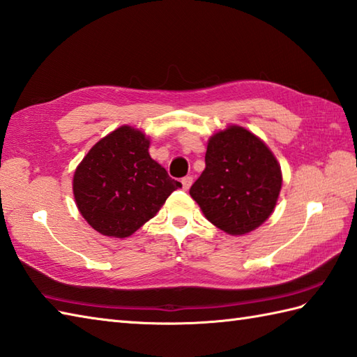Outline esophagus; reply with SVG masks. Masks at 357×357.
<instances>
[{
  "label": "esophagus",
  "instance_id": "obj_1",
  "mask_svg": "<svg viewBox=\"0 0 357 357\" xmlns=\"http://www.w3.org/2000/svg\"><path fill=\"white\" fill-rule=\"evenodd\" d=\"M181 183H183L184 190H188V188H190V185H192V183H193V178L192 176H184L183 179H181Z\"/></svg>",
  "mask_w": 357,
  "mask_h": 357
}]
</instances>
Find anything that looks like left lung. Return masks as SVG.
<instances>
[{
	"mask_svg": "<svg viewBox=\"0 0 357 357\" xmlns=\"http://www.w3.org/2000/svg\"><path fill=\"white\" fill-rule=\"evenodd\" d=\"M280 188V165L266 144L232 125L208 141L206 169L190 187V197L212 225L244 235L269 218Z\"/></svg>",
	"mask_w": 357,
	"mask_h": 357,
	"instance_id": "8db88e82",
	"label": "left lung"
}]
</instances>
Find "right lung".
<instances>
[{
  "instance_id": "add662e5",
  "label": "right lung",
  "mask_w": 357,
  "mask_h": 357,
  "mask_svg": "<svg viewBox=\"0 0 357 357\" xmlns=\"http://www.w3.org/2000/svg\"><path fill=\"white\" fill-rule=\"evenodd\" d=\"M150 141L128 125L100 139L77 167V207L97 232L127 238L183 187L149 153Z\"/></svg>"
}]
</instances>
